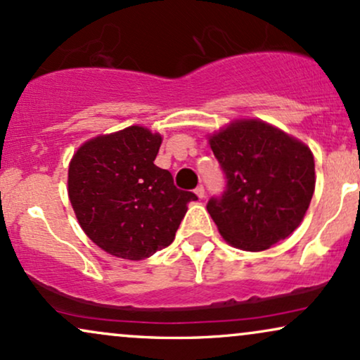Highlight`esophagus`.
I'll return each mask as SVG.
<instances>
[{
	"label": "esophagus",
	"instance_id": "obj_1",
	"mask_svg": "<svg viewBox=\"0 0 360 360\" xmlns=\"http://www.w3.org/2000/svg\"><path fill=\"white\" fill-rule=\"evenodd\" d=\"M194 193H196V194H198V196L202 199V198H205V196H206V189H205V186H202V184H199V186H198V188H196V189H194Z\"/></svg>",
	"mask_w": 360,
	"mask_h": 360
}]
</instances>
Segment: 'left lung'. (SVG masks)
Returning <instances> with one entry per match:
<instances>
[{
    "mask_svg": "<svg viewBox=\"0 0 360 360\" xmlns=\"http://www.w3.org/2000/svg\"><path fill=\"white\" fill-rule=\"evenodd\" d=\"M226 179L207 213L229 245L248 251L270 248L292 235L315 189L310 149L259 120H241L210 139Z\"/></svg>",
    "mask_w": 360,
    "mask_h": 360,
    "instance_id": "1",
    "label": "left lung"
}]
</instances>
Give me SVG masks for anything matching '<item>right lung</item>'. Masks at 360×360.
Listing matches in <instances>:
<instances>
[{"instance_id":"add662e5","label":"right lung","mask_w":360,"mask_h":360,"mask_svg":"<svg viewBox=\"0 0 360 360\" xmlns=\"http://www.w3.org/2000/svg\"><path fill=\"white\" fill-rule=\"evenodd\" d=\"M162 139L132 125L85 142L68 167V196L85 235L107 253L144 259L174 240L191 191L154 164Z\"/></svg>"}]
</instances>
